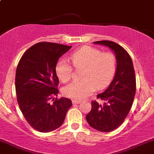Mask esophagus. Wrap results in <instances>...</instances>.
<instances>
[{
    "label": "esophagus",
    "mask_w": 154,
    "mask_h": 154,
    "mask_svg": "<svg viewBox=\"0 0 154 154\" xmlns=\"http://www.w3.org/2000/svg\"><path fill=\"white\" fill-rule=\"evenodd\" d=\"M72 102H73V103H74V104H78V103H80V102H81V101L76 100H74L72 101Z\"/></svg>",
    "instance_id": "1"
}]
</instances>
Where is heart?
<instances>
[{
	"mask_svg": "<svg viewBox=\"0 0 154 154\" xmlns=\"http://www.w3.org/2000/svg\"><path fill=\"white\" fill-rule=\"evenodd\" d=\"M70 59L77 69L84 67V81H75L63 89L67 97L82 100L96 90L103 89L113 78L117 67L116 57L112 53H102L100 50L90 46H84L70 54ZM59 80L66 83L73 75V67L68 61L61 59L55 67Z\"/></svg>",
	"mask_w": 154,
	"mask_h": 154,
	"instance_id": "obj_1",
	"label": "heart"
}]
</instances>
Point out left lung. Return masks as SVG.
I'll return each mask as SVG.
<instances>
[{
    "mask_svg": "<svg viewBox=\"0 0 154 154\" xmlns=\"http://www.w3.org/2000/svg\"><path fill=\"white\" fill-rule=\"evenodd\" d=\"M112 50L116 56L117 69L113 80L97 98L103 101L100 104L91 102V110L86 116L87 123L100 132H110L118 128L131 110L136 93V77L132 59L125 49L110 41L94 42Z\"/></svg>",
    "mask_w": 154,
    "mask_h": 154,
    "instance_id": "8db88e82",
    "label": "left lung"
}]
</instances>
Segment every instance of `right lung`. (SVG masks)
<instances>
[{"label":"right lung","mask_w":154,"mask_h":154,"mask_svg":"<svg viewBox=\"0 0 154 154\" xmlns=\"http://www.w3.org/2000/svg\"><path fill=\"white\" fill-rule=\"evenodd\" d=\"M70 48L56 43H37L25 51L17 67V103L27 123L39 132H51L60 127L72 106L70 99L55 98L59 92L55 67Z\"/></svg>","instance_id":"add662e5"}]
</instances>
